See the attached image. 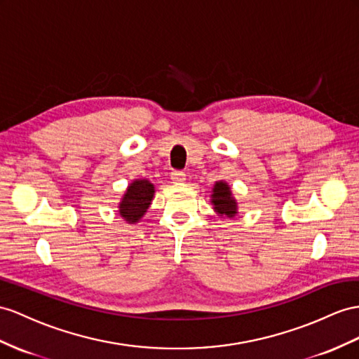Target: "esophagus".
<instances>
[{"label": "esophagus", "instance_id": "34e87169", "mask_svg": "<svg viewBox=\"0 0 359 359\" xmlns=\"http://www.w3.org/2000/svg\"><path fill=\"white\" fill-rule=\"evenodd\" d=\"M171 180H172V183H183V182L187 180L185 172H182V171H172V172H171Z\"/></svg>", "mask_w": 359, "mask_h": 359}]
</instances>
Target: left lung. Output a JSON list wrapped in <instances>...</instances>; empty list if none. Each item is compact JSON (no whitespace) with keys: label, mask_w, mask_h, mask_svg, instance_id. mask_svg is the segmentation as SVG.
Returning <instances> with one entry per match:
<instances>
[{"label":"left lung","mask_w":359,"mask_h":359,"mask_svg":"<svg viewBox=\"0 0 359 359\" xmlns=\"http://www.w3.org/2000/svg\"><path fill=\"white\" fill-rule=\"evenodd\" d=\"M210 203L219 217L235 218L238 214V203L232 194V189L226 180L215 182L210 194Z\"/></svg>","instance_id":"obj_1"}]
</instances>
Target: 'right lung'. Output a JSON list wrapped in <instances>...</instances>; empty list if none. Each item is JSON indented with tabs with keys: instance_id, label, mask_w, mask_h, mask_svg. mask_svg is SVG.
I'll return each mask as SVG.
<instances>
[{
	"instance_id": "add662e5",
	"label": "right lung",
	"mask_w": 359,
	"mask_h": 359,
	"mask_svg": "<svg viewBox=\"0 0 359 359\" xmlns=\"http://www.w3.org/2000/svg\"><path fill=\"white\" fill-rule=\"evenodd\" d=\"M154 185L147 179H135L118 203V214L126 223L136 224L141 222L154 197Z\"/></svg>"
}]
</instances>
